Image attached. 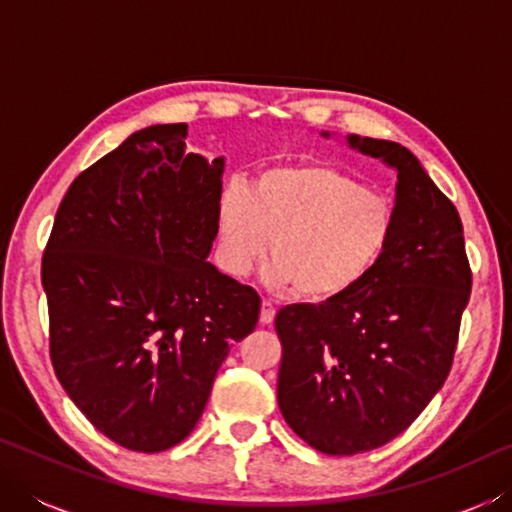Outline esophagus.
Returning <instances> with one entry per match:
<instances>
[{"instance_id": "obj_1", "label": "esophagus", "mask_w": 512, "mask_h": 512, "mask_svg": "<svg viewBox=\"0 0 512 512\" xmlns=\"http://www.w3.org/2000/svg\"><path fill=\"white\" fill-rule=\"evenodd\" d=\"M259 320H262V325H273V320H275V307H273L268 300L262 302V314H259Z\"/></svg>"}]
</instances>
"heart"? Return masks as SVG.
<instances>
[{
    "label": "heart",
    "mask_w": 512,
    "mask_h": 512,
    "mask_svg": "<svg viewBox=\"0 0 512 512\" xmlns=\"http://www.w3.org/2000/svg\"><path fill=\"white\" fill-rule=\"evenodd\" d=\"M225 271L246 275L266 253L264 280L316 305L348 298L391 246L395 212L386 196L323 162L264 169L250 192L230 185L216 205Z\"/></svg>",
    "instance_id": "b5f03b06"
}]
</instances>
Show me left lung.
Returning <instances> with one entry per match:
<instances>
[{"mask_svg": "<svg viewBox=\"0 0 512 512\" xmlns=\"http://www.w3.org/2000/svg\"><path fill=\"white\" fill-rule=\"evenodd\" d=\"M345 142L397 173L391 246L348 298L287 305L275 318L277 404L307 445L332 456L386 445L424 411L452 368L472 291L461 216L420 160L391 140Z\"/></svg>", "mask_w": 512, "mask_h": 512, "instance_id": "1", "label": "left lung"}]
</instances>
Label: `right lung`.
Masks as SVG:
<instances>
[{
  "mask_svg": "<svg viewBox=\"0 0 512 512\" xmlns=\"http://www.w3.org/2000/svg\"><path fill=\"white\" fill-rule=\"evenodd\" d=\"M185 135L142 128L85 169L42 257L56 377L103 436L146 454L189 436L262 307L207 259L225 158L187 153Z\"/></svg>",
  "mask_w": 512,
  "mask_h": 512,
  "instance_id": "right-lung-1",
  "label": "right lung"
}]
</instances>
